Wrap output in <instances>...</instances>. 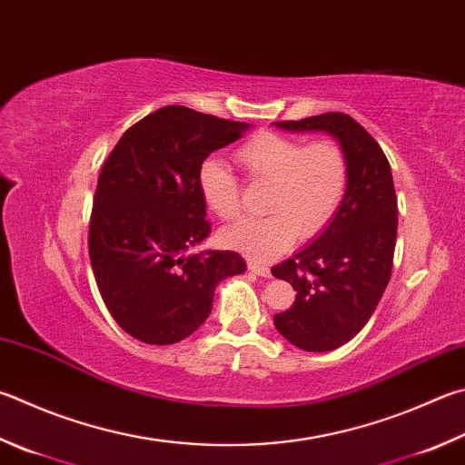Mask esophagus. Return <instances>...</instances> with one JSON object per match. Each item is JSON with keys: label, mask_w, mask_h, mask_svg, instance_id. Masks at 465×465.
Wrapping results in <instances>:
<instances>
[{"label": "esophagus", "mask_w": 465, "mask_h": 465, "mask_svg": "<svg viewBox=\"0 0 465 465\" xmlns=\"http://www.w3.org/2000/svg\"><path fill=\"white\" fill-rule=\"evenodd\" d=\"M248 268L252 270V272L258 274V276H264V278H270V268L268 266H262V264H256V262H248Z\"/></svg>", "instance_id": "34e87169"}]
</instances>
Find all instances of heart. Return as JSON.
<instances>
[{"label":"heart","mask_w":465,"mask_h":465,"mask_svg":"<svg viewBox=\"0 0 465 465\" xmlns=\"http://www.w3.org/2000/svg\"><path fill=\"white\" fill-rule=\"evenodd\" d=\"M248 179L268 183L264 217L242 219L222 232L223 246L254 262H266L291 246L294 235L309 240L335 217L350 184V160L335 140L307 144L301 138L262 132L235 150ZM201 199L223 222L240 215V183L215 158L199 166Z\"/></svg>","instance_id":"obj_1"}]
</instances>
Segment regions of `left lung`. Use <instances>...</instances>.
<instances>
[{
	"mask_svg": "<svg viewBox=\"0 0 465 465\" xmlns=\"http://www.w3.org/2000/svg\"><path fill=\"white\" fill-rule=\"evenodd\" d=\"M289 132H325L350 160L348 193L315 242L272 274L292 284L297 299L274 315L278 333L305 351H331L356 337L391 281L399 207L382 148L348 114L329 112L276 122Z\"/></svg>",
	"mask_w": 465,
	"mask_h": 465,
	"instance_id": "8db88e82",
	"label": "left lung"
}]
</instances>
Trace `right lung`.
<instances>
[{
  "instance_id": "1",
  "label": "right lung",
  "mask_w": 465,
  "mask_h": 465,
  "mask_svg": "<svg viewBox=\"0 0 465 465\" xmlns=\"http://www.w3.org/2000/svg\"><path fill=\"white\" fill-rule=\"evenodd\" d=\"M248 124L166 105L125 130L101 168L89 222V258L105 307L150 345L183 341L205 323L215 286L246 270L238 252L207 250L197 174Z\"/></svg>"
}]
</instances>
